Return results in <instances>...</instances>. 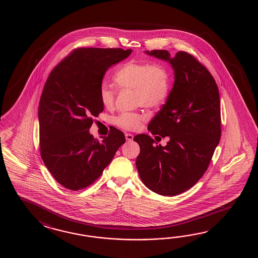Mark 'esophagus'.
I'll list each match as a JSON object with an SVG mask.
<instances>
[{
    "instance_id": "obj_1",
    "label": "esophagus",
    "mask_w": 258,
    "mask_h": 258,
    "mask_svg": "<svg viewBox=\"0 0 258 258\" xmlns=\"http://www.w3.org/2000/svg\"><path fill=\"white\" fill-rule=\"evenodd\" d=\"M125 138H126L127 141H132V140H133V138H134V136H133L132 134L126 133V134H125Z\"/></svg>"
}]
</instances>
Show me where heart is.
I'll return each instance as SVG.
<instances>
[{"label": "heart", "instance_id": "obj_1", "mask_svg": "<svg viewBox=\"0 0 258 258\" xmlns=\"http://www.w3.org/2000/svg\"><path fill=\"white\" fill-rule=\"evenodd\" d=\"M114 81L121 89L135 90L137 106L155 109L163 104L170 92V77L159 63L129 61L116 72ZM99 100L110 110L115 103L116 90L103 82L99 88ZM146 115L139 112H123L114 117L113 123L124 130H136Z\"/></svg>", "mask_w": 258, "mask_h": 258}]
</instances>
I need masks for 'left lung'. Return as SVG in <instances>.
Masks as SVG:
<instances>
[{"mask_svg":"<svg viewBox=\"0 0 258 258\" xmlns=\"http://www.w3.org/2000/svg\"><path fill=\"white\" fill-rule=\"evenodd\" d=\"M146 53L170 62L174 84L148 127L153 136L169 137V142L157 146L148 135L136 136L134 140L140 147L136 165L149 190L173 197L201 179L219 145V89L209 70L185 51H178L174 57L166 49Z\"/></svg>","mask_w":258,"mask_h":258,"instance_id":"8db88e82","label":"left lung"}]
</instances>
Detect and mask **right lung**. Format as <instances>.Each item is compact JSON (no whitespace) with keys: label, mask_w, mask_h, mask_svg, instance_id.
<instances>
[{"label":"right lung","mask_w":258,"mask_h":258,"mask_svg":"<svg viewBox=\"0 0 258 258\" xmlns=\"http://www.w3.org/2000/svg\"><path fill=\"white\" fill-rule=\"evenodd\" d=\"M131 52L120 48L75 49L45 83L39 106L40 155L55 180L69 190L92 184L125 143L115 127L101 142L89 128L104 109L99 92L105 73Z\"/></svg>","instance_id":"1"}]
</instances>
